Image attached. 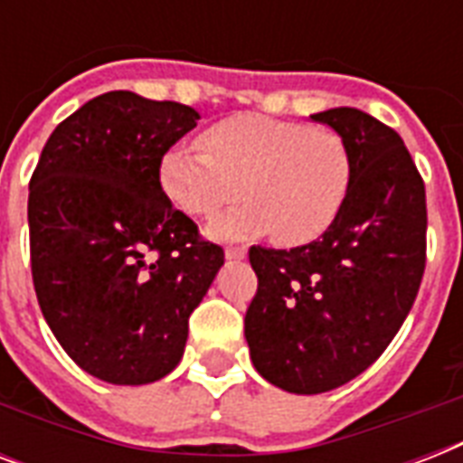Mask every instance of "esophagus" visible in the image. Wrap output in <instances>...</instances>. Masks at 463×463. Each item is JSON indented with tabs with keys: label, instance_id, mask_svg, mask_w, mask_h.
I'll return each instance as SVG.
<instances>
[{
	"label": "esophagus",
	"instance_id": "obj_1",
	"mask_svg": "<svg viewBox=\"0 0 463 463\" xmlns=\"http://www.w3.org/2000/svg\"><path fill=\"white\" fill-rule=\"evenodd\" d=\"M247 257V250L245 247H225V260H245Z\"/></svg>",
	"mask_w": 463,
	"mask_h": 463
}]
</instances>
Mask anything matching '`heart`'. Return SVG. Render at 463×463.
<instances>
[{
	"label": "heart",
	"instance_id": "heart-1",
	"mask_svg": "<svg viewBox=\"0 0 463 463\" xmlns=\"http://www.w3.org/2000/svg\"><path fill=\"white\" fill-rule=\"evenodd\" d=\"M203 151L167 148L160 158V187L167 199L196 218L218 216L216 238L274 232L283 247L322 238L345 206L353 184L348 141L334 129L240 112L199 137Z\"/></svg>",
	"mask_w": 463,
	"mask_h": 463
}]
</instances>
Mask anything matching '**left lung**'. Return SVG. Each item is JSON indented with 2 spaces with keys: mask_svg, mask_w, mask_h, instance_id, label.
I'll use <instances>...</instances> for the list:
<instances>
[{
  "mask_svg": "<svg viewBox=\"0 0 463 463\" xmlns=\"http://www.w3.org/2000/svg\"><path fill=\"white\" fill-rule=\"evenodd\" d=\"M312 119L351 146L345 206L309 245L250 247V355L264 380L293 394H322L373 365L402 329L425 271V184L402 137L355 108Z\"/></svg>",
  "mask_w": 463,
  "mask_h": 463,
  "instance_id": "left-lung-1",
  "label": "left lung"
}]
</instances>
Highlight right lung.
Segmentation results:
<instances>
[{"label": "right lung", "instance_id": "right-lung-1", "mask_svg": "<svg viewBox=\"0 0 463 463\" xmlns=\"http://www.w3.org/2000/svg\"><path fill=\"white\" fill-rule=\"evenodd\" d=\"M196 119L189 105L110 90L57 125L33 170L38 305L69 358L110 384L173 373L223 264L160 187V158Z\"/></svg>", "mask_w": 463, "mask_h": 463}]
</instances>
